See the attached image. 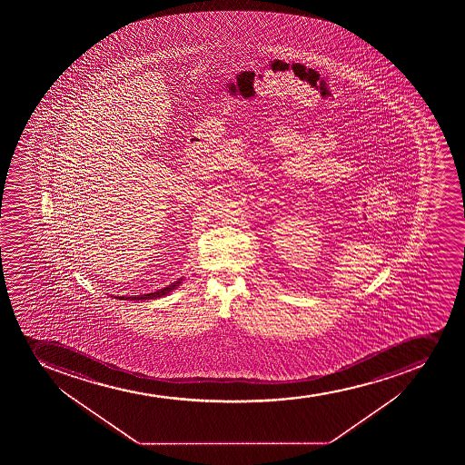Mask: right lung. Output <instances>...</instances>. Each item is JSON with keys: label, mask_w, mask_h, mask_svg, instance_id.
<instances>
[{"label": "right lung", "mask_w": 465, "mask_h": 465, "mask_svg": "<svg viewBox=\"0 0 465 465\" xmlns=\"http://www.w3.org/2000/svg\"><path fill=\"white\" fill-rule=\"evenodd\" d=\"M182 277L180 279H177V281L174 282V283H171V285L166 286V288H162V290L154 291V292H150V294H143V295H134V297H116V299H124V300H153V299H161V297H163V295L170 294L171 291L175 290L177 286L182 283Z\"/></svg>", "instance_id": "right-lung-1"}]
</instances>
